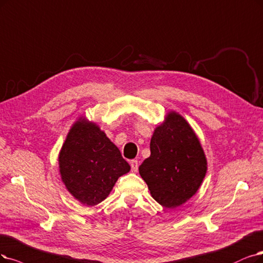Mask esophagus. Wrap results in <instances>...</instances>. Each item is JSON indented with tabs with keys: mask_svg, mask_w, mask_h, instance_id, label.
I'll return each instance as SVG.
<instances>
[{
	"mask_svg": "<svg viewBox=\"0 0 263 263\" xmlns=\"http://www.w3.org/2000/svg\"><path fill=\"white\" fill-rule=\"evenodd\" d=\"M130 164H131L132 171H133V172H138V170H139V162H138V160H135V159L131 160Z\"/></svg>",
	"mask_w": 263,
	"mask_h": 263,
	"instance_id": "1",
	"label": "esophagus"
}]
</instances>
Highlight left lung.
<instances>
[{"label": "left lung", "mask_w": 263, "mask_h": 263, "mask_svg": "<svg viewBox=\"0 0 263 263\" xmlns=\"http://www.w3.org/2000/svg\"><path fill=\"white\" fill-rule=\"evenodd\" d=\"M151 156L139 167L152 197L177 208L195 195L207 173V158L191 124L170 110L151 139Z\"/></svg>", "instance_id": "obj_1"}]
</instances>
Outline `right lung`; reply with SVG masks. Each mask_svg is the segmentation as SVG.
Returning <instances> with one entry per match:
<instances>
[{
	"label": "right lung",
	"mask_w": 263,
	"mask_h": 263,
	"mask_svg": "<svg viewBox=\"0 0 263 263\" xmlns=\"http://www.w3.org/2000/svg\"><path fill=\"white\" fill-rule=\"evenodd\" d=\"M58 167L67 191L85 206L99 205L108 197L117 180L131 169L100 125L83 116L67 134Z\"/></svg>",
	"instance_id": "obj_1"
}]
</instances>
